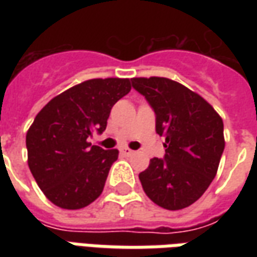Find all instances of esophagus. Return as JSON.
Instances as JSON below:
<instances>
[{
    "label": "esophagus",
    "mask_w": 257,
    "mask_h": 257,
    "mask_svg": "<svg viewBox=\"0 0 257 257\" xmlns=\"http://www.w3.org/2000/svg\"><path fill=\"white\" fill-rule=\"evenodd\" d=\"M121 153H122L123 156H126V157L132 156V154H134V151L131 150V149H128V147H123V149H121Z\"/></svg>",
    "instance_id": "obj_1"
}]
</instances>
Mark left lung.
Wrapping results in <instances>:
<instances>
[{
  "instance_id": "8db88e82",
  "label": "left lung",
  "mask_w": 257,
  "mask_h": 257,
  "mask_svg": "<svg viewBox=\"0 0 257 257\" xmlns=\"http://www.w3.org/2000/svg\"><path fill=\"white\" fill-rule=\"evenodd\" d=\"M156 112L165 157L139 173L147 197L164 209L187 208L206 191L224 150L223 121L204 97L164 77L132 78Z\"/></svg>"
}]
</instances>
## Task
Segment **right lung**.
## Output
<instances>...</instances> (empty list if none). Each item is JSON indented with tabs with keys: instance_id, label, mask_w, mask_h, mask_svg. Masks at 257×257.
I'll use <instances>...</instances> for the list:
<instances>
[{
	"instance_id": "1",
	"label": "right lung",
	"mask_w": 257,
	"mask_h": 257,
	"mask_svg": "<svg viewBox=\"0 0 257 257\" xmlns=\"http://www.w3.org/2000/svg\"><path fill=\"white\" fill-rule=\"evenodd\" d=\"M129 90L128 78L88 79L37 114L26 135L27 162L52 204L81 209L100 195L118 150L90 146L88 138L106 129L112 106Z\"/></svg>"
}]
</instances>
